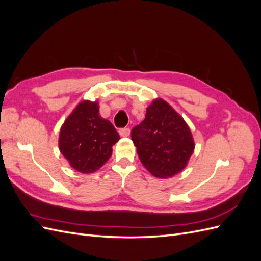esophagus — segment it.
<instances>
[{"label": "esophagus", "instance_id": "esophagus-1", "mask_svg": "<svg viewBox=\"0 0 261 261\" xmlns=\"http://www.w3.org/2000/svg\"><path fill=\"white\" fill-rule=\"evenodd\" d=\"M118 133H120V135L122 137H128L130 134V129L129 128H121L120 130H118Z\"/></svg>", "mask_w": 261, "mask_h": 261}]
</instances>
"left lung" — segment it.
<instances>
[{"mask_svg": "<svg viewBox=\"0 0 261 261\" xmlns=\"http://www.w3.org/2000/svg\"><path fill=\"white\" fill-rule=\"evenodd\" d=\"M132 140L141 163L158 178L183 171L195 149L189 126L161 98L147 108L144 121L132 129Z\"/></svg>", "mask_w": 261, "mask_h": 261, "instance_id": "8db88e82", "label": "left lung"}]
</instances>
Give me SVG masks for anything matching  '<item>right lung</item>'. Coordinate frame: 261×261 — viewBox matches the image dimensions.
I'll return each mask as SVG.
<instances>
[{"instance_id": "right-lung-1", "label": "right lung", "mask_w": 261, "mask_h": 261, "mask_svg": "<svg viewBox=\"0 0 261 261\" xmlns=\"http://www.w3.org/2000/svg\"><path fill=\"white\" fill-rule=\"evenodd\" d=\"M118 140L114 126L100 115L98 101L83 100L61 126L59 149L74 170L89 174L110 159Z\"/></svg>"}]
</instances>
